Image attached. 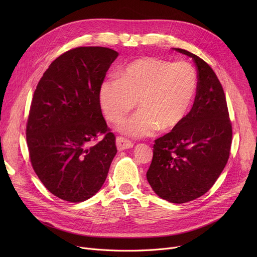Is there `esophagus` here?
<instances>
[{
	"label": "esophagus",
	"instance_id": "1",
	"mask_svg": "<svg viewBox=\"0 0 257 257\" xmlns=\"http://www.w3.org/2000/svg\"><path fill=\"white\" fill-rule=\"evenodd\" d=\"M115 143H116V147H117V150L118 151H123V150H126V149H130V148L133 147V144L129 140H127V139H125L123 137H117Z\"/></svg>",
	"mask_w": 257,
	"mask_h": 257
}]
</instances>
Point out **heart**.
Masks as SVG:
<instances>
[{
  "label": "heart",
  "instance_id": "1",
  "mask_svg": "<svg viewBox=\"0 0 257 257\" xmlns=\"http://www.w3.org/2000/svg\"><path fill=\"white\" fill-rule=\"evenodd\" d=\"M198 84L195 67L186 61L153 57L133 61L100 85L105 116L118 123L138 105L141 109L124 120L119 130L133 138L150 137L160 128L179 125L191 109Z\"/></svg>",
  "mask_w": 257,
  "mask_h": 257
}]
</instances>
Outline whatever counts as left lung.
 Masks as SVG:
<instances>
[{
	"mask_svg": "<svg viewBox=\"0 0 257 257\" xmlns=\"http://www.w3.org/2000/svg\"><path fill=\"white\" fill-rule=\"evenodd\" d=\"M198 71L194 105L179 125L155 140L147 179L172 203H185L210 190L224 170L232 142L226 97L217 75L203 59L183 49Z\"/></svg>",
	"mask_w": 257,
	"mask_h": 257,
	"instance_id": "1",
	"label": "left lung"
}]
</instances>
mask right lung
I'll list each match as a JSON object with an SVG mask.
<instances>
[{
	"label": "right lung",
	"mask_w": 257,
	"mask_h": 257,
	"mask_svg": "<svg viewBox=\"0 0 257 257\" xmlns=\"http://www.w3.org/2000/svg\"><path fill=\"white\" fill-rule=\"evenodd\" d=\"M117 55L104 47L71 49L50 64L34 91L26 127L30 161L47 190L64 201L98 193L117 152L99 99Z\"/></svg>",
	"instance_id": "right-lung-1"
}]
</instances>
